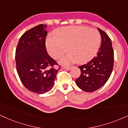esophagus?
<instances>
[{
    "label": "esophagus",
    "mask_w": 128,
    "mask_h": 128,
    "mask_svg": "<svg viewBox=\"0 0 128 128\" xmlns=\"http://www.w3.org/2000/svg\"><path fill=\"white\" fill-rule=\"evenodd\" d=\"M62 69H65V70H69L70 69V67H62Z\"/></svg>",
    "instance_id": "esophagus-1"
}]
</instances>
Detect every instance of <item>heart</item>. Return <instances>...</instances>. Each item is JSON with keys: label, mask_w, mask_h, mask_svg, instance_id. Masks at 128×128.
Segmentation results:
<instances>
[{"label": "heart", "mask_w": 128, "mask_h": 128, "mask_svg": "<svg viewBox=\"0 0 128 128\" xmlns=\"http://www.w3.org/2000/svg\"><path fill=\"white\" fill-rule=\"evenodd\" d=\"M54 36L47 38V51L52 58L58 60L66 53L68 48L69 54L62 62L65 64L76 62L79 64L87 63L95 56L101 42L100 32L86 26L59 28Z\"/></svg>", "instance_id": "1"}]
</instances>
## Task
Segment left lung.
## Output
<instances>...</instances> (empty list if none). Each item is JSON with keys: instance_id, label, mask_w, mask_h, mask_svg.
Returning <instances> with one entry per match:
<instances>
[{"instance_id": "obj_1", "label": "left lung", "mask_w": 128, "mask_h": 128, "mask_svg": "<svg viewBox=\"0 0 128 128\" xmlns=\"http://www.w3.org/2000/svg\"><path fill=\"white\" fill-rule=\"evenodd\" d=\"M102 44L97 55L86 64L80 66L81 75L75 80L77 86L86 92L97 90L106 83L112 72L114 52L110 37L98 28Z\"/></svg>"}]
</instances>
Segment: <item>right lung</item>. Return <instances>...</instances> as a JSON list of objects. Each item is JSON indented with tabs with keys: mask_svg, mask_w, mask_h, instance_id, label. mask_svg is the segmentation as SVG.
Here are the masks:
<instances>
[{
	"mask_svg": "<svg viewBox=\"0 0 128 128\" xmlns=\"http://www.w3.org/2000/svg\"><path fill=\"white\" fill-rule=\"evenodd\" d=\"M47 25L40 24L20 38L15 52L16 70L22 83L31 92L44 94L53 88L60 66L47 53ZM54 66H59L56 69Z\"/></svg>",
	"mask_w": 128,
	"mask_h": 128,
	"instance_id": "obj_1",
	"label": "right lung"
}]
</instances>
